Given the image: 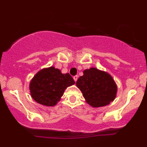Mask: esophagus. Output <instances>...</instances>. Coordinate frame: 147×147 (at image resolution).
<instances>
[{"label": "esophagus", "instance_id": "34e87169", "mask_svg": "<svg viewBox=\"0 0 147 147\" xmlns=\"http://www.w3.org/2000/svg\"><path fill=\"white\" fill-rule=\"evenodd\" d=\"M73 79H74V80H75V82H77V79H78V76H77V75L74 76Z\"/></svg>", "mask_w": 147, "mask_h": 147}]
</instances>
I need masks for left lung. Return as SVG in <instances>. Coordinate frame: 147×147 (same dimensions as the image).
I'll return each instance as SVG.
<instances>
[{
	"instance_id": "left-lung-1",
	"label": "left lung",
	"mask_w": 147,
	"mask_h": 147,
	"mask_svg": "<svg viewBox=\"0 0 147 147\" xmlns=\"http://www.w3.org/2000/svg\"><path fill=\"white\" fill-rule=\"evenodd\" d=\"M83 73L76 86L89 105L94 108L102 107L115 99L117 86L110 74L96 68L86 69Z\"/></svg>"
}]
</instances>
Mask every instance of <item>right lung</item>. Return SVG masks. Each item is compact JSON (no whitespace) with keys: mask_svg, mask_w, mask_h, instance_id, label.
<instances>
[{"mask_svg":"<svg viewBox=\"0 0 147 147\" xmlns=\"http://www.w3.org/2000/svg\"><path fill=\"white\" fill-rule=\"evenodd\" d=\"M75 84L69 73H61L53 66L43 68L30 81V95L41 105L54 106L59 102L65 89Z\"/></svg>","mask_w":147,"mask_h":147,"instance_id":"obj_1","label":"right lung"}]
</instances>
